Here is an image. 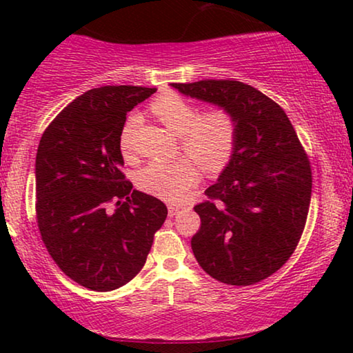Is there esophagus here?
Instances as JSON below:
<instances>
[{
	"instance_id": "34e87169",
	"label": "esophagus",
	"mask_w": 353,
	"mask_h": 353,
	"mask_svg": "<svg viewBox=\"0 0 353 353\" xmlns=\"http://www.w3.org/2000/svg\"><path fill=\"white\" fill-rule=\"evenodd\" d=\"M178 212H180V207H176V205H173V204H168V215L173 216V215H176Z\"/></svg>"
}]
</instances>
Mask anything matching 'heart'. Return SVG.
<instances>
[{
  "mask_svg": "<svg viewBox=\"0 0 353 353\" xmlns=\"http://www.w3.org/2000/svg\"><path fill=\"white\" fill-rule=\"evenodd\" d=\"M151 110L162 125L180 138V149L207 172H219L228 163L236 146L238 127L230 110L215 108L201 114L196 104L175 93L163 94L151 104ZM141 123L138 114L128 115L120 130L119 146L123 156H132L134 133ZM146 192L170 202L186 199L199 183V170L190 161L170 163L152 162L138 175Z\"/></svg>",
  "mask_w": 353,
  "mask_h": 353,
  "instance_id": "b5f03b06",
  "label": "heart"
}]
</instances>
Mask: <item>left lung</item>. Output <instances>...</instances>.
I'll return each mask as SVG.
<instances>
[{
	"label": "left lung",
	"mask_w": 353,
	"mask_h": 353,
	"mask_svg": "<svg viewBox=\"0 0 353 353\" xmlns=\"http://www.w3.org/2000/svg\"><path fill=\"white\" fill-rule=\"evenodd\" d=\"M181 94L223 108L238 127L219 180L197 204L201 228L191 248L216 281L250 286L291 257L307 221L312 170L296 130L279 105L236 80L172 83Z\"/></svg>",
	"instance_id": "8db88e82"
}]
</instances>
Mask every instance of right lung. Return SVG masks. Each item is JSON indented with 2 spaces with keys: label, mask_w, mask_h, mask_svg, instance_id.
Instances as JSON below:
<instances>
[{
  "label": "right lung",
  "mask_w": 353,
  "mask_h": 353,
  "mask_svg": "<svg viewBox=\"0 0 353 353\" xmlns=\"http://www.w3.org/2000/svg\"><path fill=\"white\" fill-rule=\"evenodd\" d=\"M156 91L125 85L86 91L57 114L38 144L41 239L57 267L91 291L132 281L167 219L165 204L133 190L120 170L119 137L127 114ZM110 201L119 205L112 212Z\"/></svg>",
  "instance_id": "add662e5"
}]
</instances>
